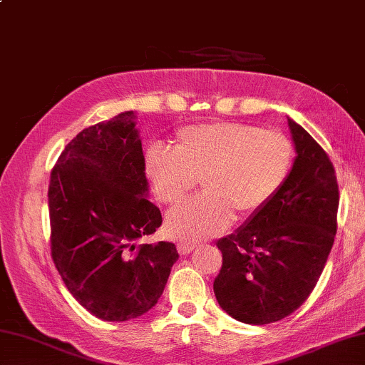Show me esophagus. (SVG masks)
<instances>
[{"mask_svg": "<svg viewBox=\"0 0 365 365\" xmlns=\"http://www.w3.org/2000/svg\"><path fill=\"white\" fill-rule=\"evenodd\" d=\"M195 244L193 242H178L177 244V250H178V254L180 255H188L190 252H193L195 250Z\"/></svg>", "mask_w": 365, "mask_h": 365, "instance_id": "34e87169", "label": "esophagus"}]
</instances>
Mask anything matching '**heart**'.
<instances>
[{
  "instance_id": "1",
  "label": "heart",
  "mask_w": 365,
  "mask_h": 365,
  "mask_svg": "<svg viewBox=\"0 0 365 365\" xmlns=\"http://www.w3.org/2000/svg\"><path fill=\"white\" fill-rule=\"evenodd\" d=\"M294 145L279 130L231 121L193 124L177 132L174 150L151 147L145 172L163 204H180L201 180L204 193L168 217V233L183 241L215 236L235 214L262 210L292 170Z\"/></svg>"
}]
</instances>
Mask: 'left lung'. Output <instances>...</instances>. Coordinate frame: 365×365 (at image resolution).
<instances>
[{
    "label": "left lung",
    "mask_w": 365,
    "mask_h": 365,
    "mask_svg": "<svg viewBox=\"0 0 365 365\" xmlns=\"http://www.w3.org/2000/svg\"><path fill=\"white\" fill-rule=\"evenodd\" d=\"M297 150L286 183L246 227L217 242V302L235 319L263 326L307 302L336 233L339 183L324 148L289 119Z\"/></svg>",
    "instance_id": "1"
}]
</instances>
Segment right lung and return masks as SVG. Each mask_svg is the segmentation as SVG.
<instances>
[{
  "label": "right lung",
  "mask_w": 365,
  "mask_h": 365,
  "mask_svg": "<svg viewBox=\"0 0 365 365\" xmlns=\"http://www.w3.org/2000/svg\"><path fill=\"white\" fill-rule=\"evenodd\" d=\"M147 185L132 111L79 132L51 170V257L70 294L98 319L147 313L178 258L175 244L140 242L163 223Z\"/></svg>",
  "instance_id": "right-lung-1"
}]
</instances>
